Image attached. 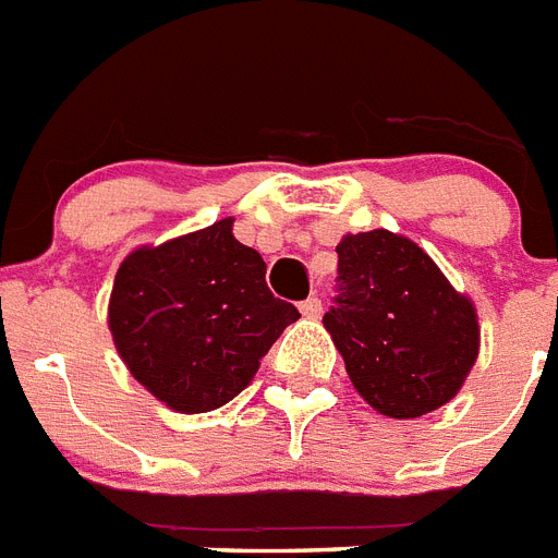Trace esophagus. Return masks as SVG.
Returning a JSON list of instances; mask_svg holds the SVG:
<instances>
[{
    "instance_id": "esophagus-1",
    "label": "esophagus",
    "mask_w": 558,
    "mask_h": 558,
    "mask_svg": "<svg viewBox=\"0 0 558 558\" xmlns=\"http://www.w3.org/2000/svg\"><path fill=\"white\" fill-rule=\"evenodd\" d=\"M320 312H324V306H320L318 298H306V301L301 303V315H303V318L318 320V318H320Z\"/></svg>"
}]
</instances>
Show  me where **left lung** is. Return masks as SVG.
Wrapping results in <instances>:
<instances>
[{"mask_svg": "<svg viewBox=\"0 0 558 558\" xmlns=\"http://www.w3.org/2000/svg\"><path fill=\"white\" fill-rule=\"evenodd\" d=\"M335 252L341 289L324 326L357 396L389 418L452 401L478 357L475 303L404 234H343Z\"/></svg>", "mask_w": 558, "mask_h": 558, "instance_id": "left-lung-1", "label": "left lung"}]
</instances>
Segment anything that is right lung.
<instances>
[{"mask_svg": "<svg viewBox=\"0 0 558 558\" xmlns=\"http://www.w3.org/2000/svg\"><path fill=\"white\" fill-rule=\"evenodd\" d=\"M234 217L160 246H137L117 269L108 329L122 364L183 415L229 404L260 357L301 318L266 287V264L232 234Z\"/></svg>", "mask_w": 558, "mask_h": 558, "instance_id": "right-lung-1", "label": "right lung"}]
</instances>
